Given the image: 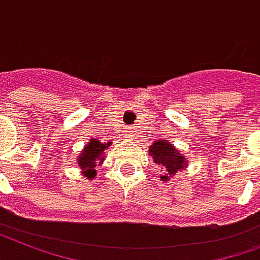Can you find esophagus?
<instances>
[{
  "label": "esophagus",
  "instance_id": "obj_1",
  "mask_svg": "<svg viewBox=\"0 0 260 260\" xmlns=\"http://www.w3.org/2000/svg\"><path fill=\"white\" fill-rule=\"evenodd\" d=\"M124 137H126V138H132V137H133V133H132V132H126V134H124Z\"/></svg>",
  "mask_w": 260,
  "mask_h": 260
}]
</instances>
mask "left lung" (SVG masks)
<instances>
[{"instance_id": "8db88e82", "label": "left lung", "mask_w": 260, "mask_h": 260, "mask_svg": "<svg viewBox=\"0 0 260 260\" xmlns=\"http://www.w3.org/2000/svg\"><path fill=\"white\" fill-rule=\"evenodd\" d=\"M149 154L153 157V161L158 166L164 167L166 174L161 175L160 179L162 182L170 180L172 176L178 174V171L184 170L187 167L186 158L180 154L178 149L167 140L154 141L149 148Z\"/></svg>"}]
</instances>
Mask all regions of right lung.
Instances as JSON below:
<instances>
[{"label": "right lung", "instance_id": "right-lung-1", "mask_svg": "<svg viewBox=\"0 0 260 260\" xmlns=\"http://www.w3.org/2000/svg\"><path fill=\"white\" fill-rule=\"evenodd\" d=\"M111 142L102 144L98 140H90L82 149L81 154L77 157V164L80 166L88 179H93L96 176V167L104 161V150L108 149Z\"/></svg>", "mask_w": 260, "mask_h": 260}]
</instances>
